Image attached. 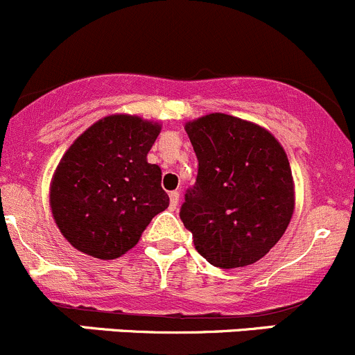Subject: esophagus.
<instances>
[{
	"label": "esophagus",
	"mask_w": 355,
	"mask_h": 355,
	"mask_svg": "<svg viewBox=\"0 0 355 355\" xmlns=\"http://www.w3.org/2000/svg\"><path fill=\"white\" fill-rule=\"evenodd\" d=\"M169 198H171V209H176L179 203V191H171Z\"/></svg>",
	"instance_id": "obj_1"
}]
</instances>
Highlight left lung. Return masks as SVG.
I'll return each mask as SVG.
<instances>
[{"instance_id":"1","label":"left lung","mask_w":355,"mask_h":355,"mask_svg":"<svg viewBox=\"0 0 355 355\" xmlns=\"http://www.w3.org/2000/svg\"><path fill=\"white\" fill-rule=\"evenodd\" d=\"M198 176L181 207L198 254L220 269L261 261L285 234L295 184L282 143L262 125L227 114L184 124Z\"/></svg>"}]
</instances>
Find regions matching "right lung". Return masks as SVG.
Segmentation results:
<instances>
[{
	"mask_svg": "<svg viewBox=\"0 0 355 355\" xmlns=\"http://www.w3.org/2000/svg\"><path fill=\"white\" fill-rule=\"evenodd\" d=\"M160 129L138 115H108L63 153L51 178L50 207L76 250L101 261L121 257L169 207L162 171L146 160Z\"/></svg>",
	"mask_w": 355,
	"mask_h": 355,
	"instance_id": "add662e5",
	"label": "right lung"
}]
</instances>
